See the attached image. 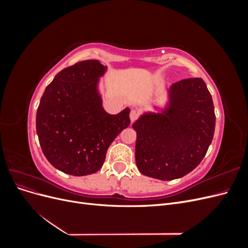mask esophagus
I'll list each match as a JSON object with an SVG mask.
<instances>
[{
  "label": "esophagus",
  "instance_id": "34e87169",
  "mask_svg": "<svg viewBox=\"0 0 248 248\" xmlns=\"http://www.w3.org/2000/svg\"><path fill=\"white\" fill-rule=\"evenodd\" d=\"M138 116H139L138 111L136 109H131V111H130V120H131L132 123L138 119Z\"/></svg>",
  "mask_w": 248,
  "mask_h": 248
}]
</instances>
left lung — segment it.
<instances>
[{"mask_svg": "<svg viewBox=\"0 0 248 248\" xmlns=\"http://www.w3.org/2000/svg\"><path fill=\"white\" fill-rule=\"evenodd\" d=\"M163 106L144 111L137 131L136 162L142 175L162 181L182 178L196 169L211 144L215 129L212 97L202 78L166 87Z\"/></svg>", "mask_w": 248, "mask_h": 248, "instance_id": "left-lung-1", "label": "left lung"}]
</instances>
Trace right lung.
Returning <instances> with one entry per match:
<instances>
[{
  "mask_svg": "<svg viewBox=\"0 0 248 248\" xmlns=\"http://www.w3.org/2000/svg\"><path fill=\"white\" fill-rule=\"evenodd\" d=\"M108 66L86 60L60 71L46 88L36 114L42 152L65 174L87 176L98 171L108 149L130 124V108L117 115L102 107L101 78Z\"/></svg>",
  "mask_w": 248,
  "mask_h": 248,
  "instance_id": "obj_1",
  "label": "right lung"
}]
</instances>
